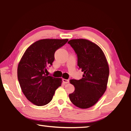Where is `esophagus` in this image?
Returning a JSON list of instances; mask_svg holds the SVG:
<instances>
[{
	"label": "esophagus",
	"mask_w": 131,
	"mask_h": 131,
	"mask_svg": "<svg viewBox=\"0 0 131 131\" xmlns=\"http://www.w3.org/2000/svg\"><path fill=\"white\" fill-rule=\"evenodd\" d=\"M62 81L63 82V83H65V84H67V83H69V80L65 79H62Z\"/></svg>",
	"instance_id": "1"
}]
</instances>
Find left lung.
Listing matches in <instances>:
<instances>
[{"instance_id": "left-lung-1", "label": "left lung", "mask_w": 131, "mask_h": 131, "mask_svg": "<svg viewBox=\"0 0 131 131\" xmlns=\"http://www.w3.org/2000/svg\"><path fill=\"white\" fill-rule=\"evenodd\" d=\"M77 56V65L84 72L80 80L72 79L74 91L69 95L72 103L81 108L94 106L106 91L109 68L101 48L86 39L68 41Z\"/></svg>"}]
</instances>
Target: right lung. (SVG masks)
<instances>
[{"instance_id":"obj_1","label":"right lung","mask_w":131,"mask_h":131,"mask_svg":"<svg viewBox=\"0 0 131 131\" xmlns=\"http://www.w3.org/2000/svg\"><path fill=\"white\" fill-rule=\"evenodd\" d=\"M68 39H42L33 43L19 61L17 76L22 91L28 101L44 106L52 100L55 91L61 85L62 79L45 72L52 65L54 54Z\"/></svg>"}]
</instances>
